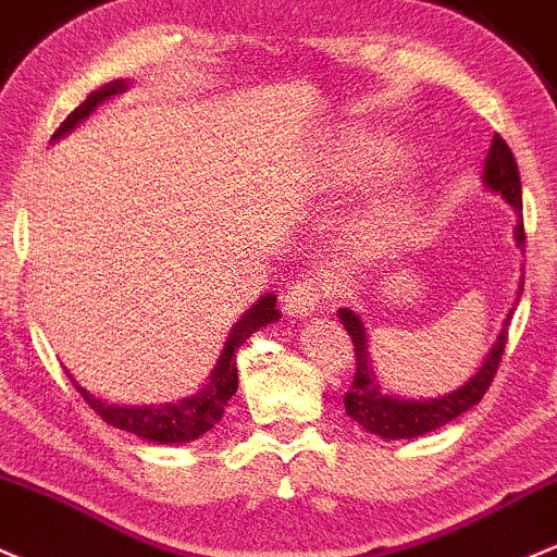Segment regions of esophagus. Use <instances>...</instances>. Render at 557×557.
I'll use <instances>...</instances> for the list:
<instances>
[{
    "label": "esophagus",
    "instance_id": "esophagus-1",
    "mask_svg": "<svg viewBox=\"0 0 557 557\" xmlns=\"http://www.w3.org/2000/svg\"><path fill=\"white\" fill-rule=\"evenodd\" d=\"M331 297V284L321 276H302L286 289L284 295V310H289V315H310L312 310L321 308L323 302H329Z\"/></svg>",
    "mask_w": 557,
    "mask_h": 557
}]
</instances>
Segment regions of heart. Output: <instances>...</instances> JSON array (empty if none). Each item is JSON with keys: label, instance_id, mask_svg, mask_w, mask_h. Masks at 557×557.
I'll return each mask as SVG.
<instances>
[{"label": "heart", "instance_id": "obj_1", "mask_svg": "<svg viewBox=\"0 0 557 557\" xmlns=\"http://www.w3.org/2000/svg\"><path fill=\"white\" fill-rule=\"evenodd\" d=\"M397 168V158H392L386 149L376 147L373 141L366 139H345L336 144L334 152H331L329 165H326V178L336 189H349V186H368L379 184L386 176H392V171ZM408 208L384 210L379 218L371 221V236L373 239H386V236L395 231L397 223L405 221Z\"/></svg>", "mask_w": 557, "mask_h": 557}]
</instances>
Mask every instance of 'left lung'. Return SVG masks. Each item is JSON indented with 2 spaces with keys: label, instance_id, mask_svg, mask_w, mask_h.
<instances>
[{
  "label": "left lung",
  "instance_id": "1",
  "mask_svg": "<svg viewBox=\"0 0 557 557\" xmlns=\"http://www.w3.org/2000/svg\"><path fill=\"white\" fill-rule=\"evenodd\" d=\"M484 184L492 191H499L518 212V226H516V239L518 245L527 242V231H523V205H521V176H518V162L510 152V147L499 134L492 139L490 154L484 160ZM523 292L518 289V295ZM339 321L345 323L347 334L352 336V349H355V376L352 386L345 395V410L352 421H358L362 429L371 431V434L384 436V440H410V436L429 434V431L445 426L453 418L463 416L466 410H471L473 405L481 403V397L486 395V389L492 386L499 360H503L505 342H508V321H505L503 331H499L495 347L486 355L484 366L479 368V373L468 381L466 386H460L453 395L429 399V403H410V399H397L389 395H381L379 384L373 381V371L368 366V349H366V331H362L360 315H355L352 310L342 308Z\"/></svg>",
  "mask_w": 557,
  "mask_h": 557
}]
</instances>
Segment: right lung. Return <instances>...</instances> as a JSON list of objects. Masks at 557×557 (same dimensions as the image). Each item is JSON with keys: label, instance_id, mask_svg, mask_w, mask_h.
I'll list each match as a JSON object with an SVG mask.
<instances>
[{"label": "right lung", "instance_id": "add662e5", "mask_svg": "<svg viewBox=\"0 0 557 557\" xmlns=\"http://www.w3.org/2000/svg\"><path fill=\"white\" fill-rule=\"evenodd\" d=\"M126 89L123 81H112V84L102 86V89L91 91L84 102L78 104L65 121L60 123V128L54 131V139L71 131L76 123L84 121L89 112L97 108L99 102L112 97V94ZM278 318L276 310V297L265 295L255 305L252 310L242 315V321L231 329L226 347H223L221 360H218L215 371L208 384H205L202 392H197L195 397L181 399L176 405H160V408H117V405H108L102 399L91 397L84 386H78L73 381V386L84 395L89 408L102 418L110 426L128 431V434L141 436L147 442H160V445H178V442H191L197 436H202L205 431H210L218 421L223 418V408L231 397L236 395V386H239V373H236V349H239L255 331L265 326V323H273Z\"/></svg>", "mask_w": 557, "mask_h": 557}]
</instances>
